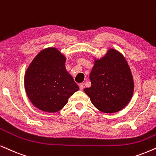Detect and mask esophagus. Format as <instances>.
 I'll use <instances>...</instances> for the list:
<instances>
[{
    "label": "esophagus",
    "mask_w": 156,
    "mask_h": 156,
    "mask_svg": "<svg viewBox=\"0 0 156 156\" xmlns=\"http://www.w3.org/2000/svg\"><path fill=\"white\" fill-rule=\"evenodd\" d=\"M79 88H80V90L83 89V83H80L79 84Z\"/></svg>",
    "instance_id": "1"
}]
</instances>
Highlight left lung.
I'll use <instances>...</instances> for the list:
<instances>
[{"mask_svg": "<svg viewBox=\"0 0 156 156\" xmlns=\"http://www.w3.org/2000/svg\"><path fill=\"white\" fill-rule=\"evenodd\" d=\"M91 86L84 91L96 108L114 113L130 101L134 81L130 68L121 53L110 49L104 58L96 60L90 73Z\"/></svg>", "mask_w": 156, "mask_h": 156, "instance_id": "8db88e82", "label": "left lung"}]
</instances>
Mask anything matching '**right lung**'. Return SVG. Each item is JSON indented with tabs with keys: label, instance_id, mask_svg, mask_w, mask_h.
Segmentation results:
<instances>
[{
	"label": "right lung",
	"instance_id": "obj_1",
	"mask_svg": "<svg viewBox=\"0 0 156 156\" xmlns=\"http://www.w3.org/2000/svg\"><path fill=\"white\" fill-rule=\"evenodd\" d=\"M66 57L56 48L43 50L29 65L24 77L29 100L40 110L60 111L79 87L67 72Z\"/></svg>",
	"mask_w": 156,
	"mask_h": 156
}]
</instances>
